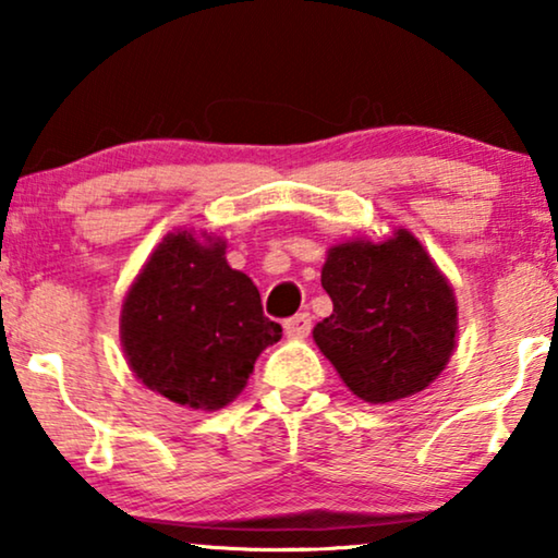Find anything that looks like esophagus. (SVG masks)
I'll list each match as a JSON object with an SVG mask.
<instances>
[{
	"label": "esophagus",
	"instance_id": "obj_1",
	"mask_svg": "<svg viewBox=\"0 0 558 558\" xmlns=\"http://www.w3.org/2000/svg\"><path fill=\"white\" fill-rule=\"evenodd\" d=\"M310 330H312V317L307 315V312H300V315L289 317L287 323H284V332L289 335V338H294V340L307 338Z\"/></svg>",
	"mask_w": 558,
	"mask_h": 558
}]
</instances>
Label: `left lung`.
Masks as SVG:
<instances>
[{
    "label": "left lung",
    "instance_id": "left-lung-1",
    "mask_svg": "<svg viewBox=\"0 0 558 558\" xmlns=\"http://www.w3.org/2000/svg\"><path fill=\"white\" fill-rule=\"evenodd\" d=\"M323 287L332 315L315 325L319 353L368 403L409 399L434 384L457 345V296L409 228L384 241L327 248Z\"/></svg>",
    "mask_w": 558,
    "mask_h": 558
}]
</instances>
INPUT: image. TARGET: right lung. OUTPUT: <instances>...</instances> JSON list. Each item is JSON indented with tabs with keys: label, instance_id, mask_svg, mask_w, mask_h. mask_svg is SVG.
Returning <instances> with one entry per match:
<instances>
[{
	"label": "right lung",
	"instance_id": "1",
	"mask_svg": "<svg viewBox=\"0 0 558 558\" xmlns=\"http://www.w3.org/2000/svg\"><path fill=\"white\" fill-rule=\"evenodd\" d=\"M121 348L136 378L172 403L218 411L248 384L256 357L281 340L254 281L226 262V241L167 233L121 304Z\"/></svg>",
	"mask_w": 558,
	"mask_h": 558
}]
</instances>
